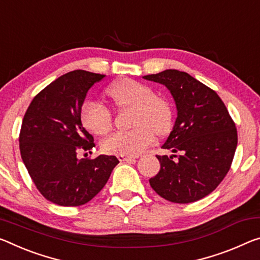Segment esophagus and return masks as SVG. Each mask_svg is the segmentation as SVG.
Here are the masks:
<instances>
[{
	"mask_svg": "<svg viewBox=\"0 0 260 260\" xmlns=\"http://www.w3.org/2000/svg\"><path fill=\"white\" fill-rule=\"evenodd\" d=\"M119 160H134L135 157H132V156H126V155H118Z\"/></svg>",
	"mask_w": 260,
	"mask_h": 260,
	"instance_id": "esophagus-1",
	"label": "esophagus"
}]
</instances>
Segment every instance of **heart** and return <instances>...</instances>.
Instances as JSON below:
<instances>
[{"mask_svg":"<svg viewBox=\"0 0 260 260\" xmlns=\"http://www.w3.org/2000/svg\"><path fill=\"white\" fill-rule=\"evenodd\" d=\"M111 100L120 110L133 109L132 131L117 132L103 142V149L109 154L135 156L154 142V132L167 134L172 125V111L169 103L155 96L149 85L131 78H123L108 89ZM81 121L94 135H105L112 129L111 110L100 102L88 101L82 105Z\"/></svg>","mask_w":260,"mask_h":260,"instance_id":"obj_1","label":"heart"}]
</instances>
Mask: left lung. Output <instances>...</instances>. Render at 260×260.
I'll use <instances>...</instances> for the list:
<instances>
[{"label":"left lung","instance_id":"left-lung-1","mask_svg":"<svg viewBox=\"0 0 260 260\" xmlns=\"http://www.w3.org/2000/svg\"><path fill=\"white\" fill-rule=\"evenodd\" d=\"M143 78L166 85L177 106L174 129L162 148L178 155H156L160 169L150 186L171 203L203 199L232 167L237 147L233 118L219 94L187 73L168 69Z\"/></svg>","mask_w":260,"mask_h":260}]
</instances>
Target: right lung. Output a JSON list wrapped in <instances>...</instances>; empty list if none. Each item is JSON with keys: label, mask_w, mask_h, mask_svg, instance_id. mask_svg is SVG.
<instances>
[{"label": "right lung", "mask_w": 260, "mask_h": 260, "mask_svg": "<svg viewBox=\"0 0 260 260\" xmlns=\"http://www.w3.org/2000/svg\"><path fill=\"white\" fill-rule=\"evenodd\" d=\"M105 75L74 71L56 78L32 100L19 133V150L36 187L48 201L81 206L101 192L119 163L115 156L77 158L91 152L93 138L81 122L89 89Z\"/></svg>", "instance_id": "1"}]
</instances>
